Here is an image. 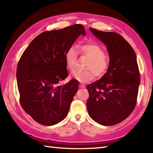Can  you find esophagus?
I'll return each mask as SVG.
<instances>
[{"mask_svg": "<svg viewBox=\"0 0 153 153\" xmlns=\"http://www.w3.org/2000/svg\"><path fill=\"white\" fill-rule=\"evenodd\" d=\"M79 88H84V87H85V85H84L82 83H79Z\"/></svg>", "mask_w": 153, "mask_h": 153, "instance_id": "obj_1", "label": "esophagus"}]
</instances>
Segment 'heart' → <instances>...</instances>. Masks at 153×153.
I'll list each match as a JSON object with an SVG mask.
<instances>
[{
	"mask_svg": "<svg viewBox=\"0 0 153 153\" xmlns=\"http://www.w3.org/2000/svg\"><path fill=\"white\" fill-rule=\"evenodd\" d=\"M79 53L89 59L84 71H76L72 77L79 82L86 83L91 82L95 77L101 78L108 72L110 68V60L106 56L105 50L97 43H88L80 45ZM77 54L76 48L71 47L65 54L66 69L73 71L76 65Z\"/></svg>",
	"mask_w": 153,
	"mask_h": 153,
	"instance_id": "obj_1",
	"label": "heart"
}]
</instances>
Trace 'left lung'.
I'll return each instance as SVG.
<instances>
[{"instance_id": "8db88e82", "label": "left lung", "mask_w": 153, "mask_h": 153, "mask_svg": "<svg viewBox=\"0 0 153 153\" xmlns=\"http://www.w3.org/2000/svg\"><path fill=\"white\" fill-rule=\"evenodd\" d=\"M107 47L110 68L101 79L87 86V108L91 118L103 126L122 122L134 110L140 74L134 48L122 35L90 27Z\"/></svg>"}]
</instances>
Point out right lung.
Here are the masks:
<instances>
[{
  "label": "right lung",
  "instance_id": "add662e5",
  "mask_svg": "<svg viewBox=\"0 0 153 153\" xmlns=\"http://www.w3.org/2000/svg\"><path fill=\"white\" fill-rule=\"evenodd\" d=\"M81 35H85L81 24L43 32L31 42L18 62L19 102L40 124H56L68 115L78 83L73 79L60 85L68 76L65 54Z\"/></svg>",
  "mask_w": 153,
  "mask_h": 153
}]
</instances>
